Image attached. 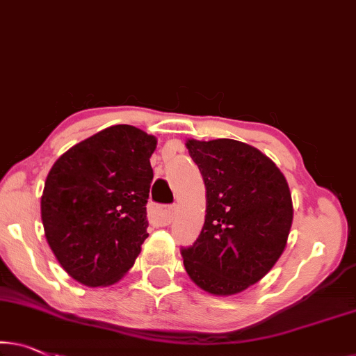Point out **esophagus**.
Instances as JSON below:
<instances>
[{
    "label": "esophagus",
    "mask_w": 356,
    "mask_h": 356,
    "mask_svg": "<svg viewBox=\"0 0 356 356\" xmlns=\"http://www.w3.org/2000/svg\"><path fill=\"white\" fill-rule=\"evenodd\" d=\"M151 215L157 223L170 225L175 218V209L167 207V205H152Z\"/></svg>",
    "instance_id": "esophagus-1"
}]
</instances>
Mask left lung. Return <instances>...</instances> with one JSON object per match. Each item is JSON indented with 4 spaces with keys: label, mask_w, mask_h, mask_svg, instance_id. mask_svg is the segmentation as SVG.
<instances>
[{
    "label": "left lung",
    "mask_w": 356,
    "mask_h": 356,
    "mask_svg": "<svg viewBox=\"0 0 356 356\" xmlns=\"http://www.w3.org/2000/svg\"><path fill=\"white\" fill-rule=\"evenodd\" d=\"M205 183L204 228L181 247L188 275L215 296L260 281L284 252L292 199L284 175L259 149L234 140L186 143Z\"/></svg>",
    "instance_id": "left-lung-1"
}]
</instances>
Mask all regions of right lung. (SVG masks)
<instances>
[{"label":"right lung","mask_w":356,"mask_h":356,"mask_svg":"<svg viewBox=\"0 0 356 356\" xmlns=\"http://www.w3.org/2000/svg\"><path fill=\"white\" fill-rule=\"evenodd\" d=\"M156 144L135 127L114 125L75 144L49 170L41 195L44 236L75 281L111 286L135 264L149 236Z\"/></svg>","instance_id":"1"}]
</instances>
